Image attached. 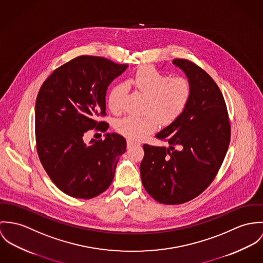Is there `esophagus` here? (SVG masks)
Listing matches in <instances>:
<instances>
[{"label":"esophagus","mask_w":263,"mask_h":263,"mask_svg":"<svg viewBox=\"0 0 263 263\" xmlns=\"http://www.w3.org/2000/svg\"><path fill=\"white\" fill-rule=\"evenodd\" d=\"M134 145H139V143H137V142L131 140V139H127V147H128V148Z\"/></svg>","instance_id":"34e87169"}]
</instances>
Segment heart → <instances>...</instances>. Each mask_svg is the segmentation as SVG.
I'll return each mask as SVG.
<instances>
[{
  "mask_svg": "<svg viewBox=\"0 0 263 263\" xmlns=\"http://www.w3.org/2000/svg\"><path fill=\"white\" fill-rule=\"evenodd\" d=\"M129 84L147 97L145 116H127L118 120L116 130L120 134L133 140H140L154 132L158 120L168 125L185 110L191 97L192 85L182 77L172 78L152 66H142L129 80ZM125 88L118 84L108 95V106L111 111L121 110Z\"/></svg>",
  "mask_w": 263,
  "mask_h": 263,
  "instance_id": "1",
  "label": "heart"
}]
</instances>
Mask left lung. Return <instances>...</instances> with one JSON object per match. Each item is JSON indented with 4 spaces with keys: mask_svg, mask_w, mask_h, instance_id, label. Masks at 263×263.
<instances>
[{
    "mask_svg": "<svg viewBox=\"0 0 263 263\" xmlns=\"http://www.w3.org/2000/svg\"><path fill=\"white\" fill-rule=\"evenodd\" d=\"M173 63L190 81L192 97L182 114L155 135L170 147L144 144L140 164L146 192L165 204H183L204 192L222 165L231 136L226 103L214 80L190 60Z\"/></svg>",
    "mask_w": 263,
    "mask_h": 263,
    "instance_id": "8db88e82",
    "label": "left lung"
}]
</instances>
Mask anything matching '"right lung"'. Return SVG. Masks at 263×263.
I'll return each mask as SVG.
<instances>
[{
	"instance_id": "right-lung-1",
	"label": "right lung",
	"mask_w": 263,
	"mask_h": 263,
	"mask_svg": "<svg viewBox=\"0 0 263 263\" xmlns=\"http://www.w3.org/2000/svg\"><path fill=\"white\" fill-rule=\"evenodd\" d=\"M127 64L81 55L57 68L43 83L35 104V135L39 159L53 183L64 194L91 199L113 181L126 140L117 133L105 140L85 133L105 132L109 124L98 122L106 115V91Z\"/></svg>"
}]
</instances>
